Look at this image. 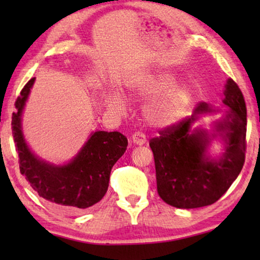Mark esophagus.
Masks as SVG:
<instances>
[{
    "mask_svg": "<svg viewBox=\"0 0 260 260\" xmlns=\"http://www.w3.org/2000/svg\"><path fill=\"white\" fill-rule=\"evenodd\" d=\"M131 140H133L135 144L143 145L145 142H147V137H145V135L143 133H141V131H136V133H134L133 136H131Z\"/></svg>",
    "mask_w": 260,
    "mask_h": 260,
    "instance_id": "esophagus-1",
    "label": "esophagus"
}]
</instances>
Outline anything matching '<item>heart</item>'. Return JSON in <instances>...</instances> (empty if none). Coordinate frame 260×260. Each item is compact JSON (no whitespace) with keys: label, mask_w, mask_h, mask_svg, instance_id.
<instances>
[{"label":"heart","mask_w":260,"mask_h":260,"mask_svg":"<svg viewBox=\"0 0 260 260\" xmlns=\"http://www.w3.org/2000/svg\"><path fill=\"white\" fill-rule=\"evenodd\" d=\"M175 78L165 71L147 72L134 77L129 92L135 97L147 99L155 95L144 109L145 118L151 125L166 127L180 122L189 110L193 94L186 85H176ZM109 105L116 111L124 109V101L118 94L109 95Z\"/></svg>","instance_id":"1"}]
</instances>
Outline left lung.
<instances>
[{"label":"left lung","mask_w":260,"mask_h":260,"mask_svg":"<svg viewBox=\"0 0 260 260\" xmlns=\"http://www.w3.org/2000/svg\"><path fill=\"white\" fill-rule=\"evenodd\" d=\"M223 103L231 111L216 124L225 138L226 151L220 159H208L211 138L205 131H190L198 115L213 112L201 102L191 116L158 131L149 141L154 154L159 198L176 208H199L214 204L226 193L243 169L246 152V104L243 92L232 79L226 84ZM212 137H214L213 135Z\"/></svg>","instance_id":"8db88e82"}]
</instances>
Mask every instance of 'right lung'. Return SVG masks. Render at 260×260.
<instances>
[{"label":"right lung","instance_id":"1","mask_svg":"<svg viewBox=\"0 0 260 260\" xmlns=\"http://www.w3.org/2000/svg\"><path fill=\"white\" fill-rule=\"evenodd\" d=\"M35 78L28 81L16 98L12 129L19 154L20 172L35 191L59 208L80 211L91 207L104 197L110 173L125 152L127 140L118 131H95L77 157L66 166H53L31 154L21 130V113Z\"/></svg>","mask_w":260,"mask_h":260}]
</instances>
